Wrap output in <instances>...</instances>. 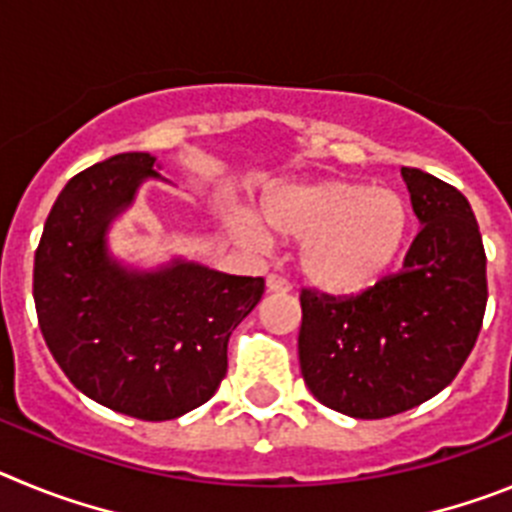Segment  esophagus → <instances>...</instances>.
<instances>
[{
  "label": "esophagus",
  "instance_id": "obj_1",
  "mask_svg": "<svg viewBox=\"0 0 512 512\" xmlns=\"http://www.w3.org/2000/svg\"><path fill=\"white\" fill-rule=\"evenodd\" d=\"M266 289H269V292H277V295H287V292H292V284L284 277H279V274H269V277H266Z\"/></svg>",
  "mask_w": 512,
  "mask_h": 512
}]
</instances>
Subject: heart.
<instances>
[{"label":"heart","instance_id":"b5f03b06","mask_svg":"<svg viewBox=\"0 0 512 512\" xmlns=\"http://www.w3.org/2000/svg\"><path fill=\"white\" fill-rule=\"evenodd\" d=\"M410 220L400 192L346 179L287 184L264 200V223L302 241L305 277L336 295L364 292L395 266L408 243ZM238 233L251 243L266 241L253 217H241Z\"/></svg>","mask_w":512,"mask_h":512}]
</instances>
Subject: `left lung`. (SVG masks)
I'll return each mask as SVG.
<instances>
[{"mask_svg": "<svg viewBox=\"0 0 512 512\" xmlns=\"http://www.w3.org/2000/svg\"><path fill=\"white\" fill-rule=\"evenodd\" d=\"M423 228L402 271L359 295L302 289L300 369L325 408L361 420L405 413L454 382L487 307V256L467 197L402 166Z\"/></svg>", "mask_w": 512, "mask_h": 512, "instance_id": "8db88e82", "label": "left lung"}]
</instances>
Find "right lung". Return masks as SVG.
I'll list each match as a JSON object with an SVG mask.
<instances>
[{"label":"right lung","mask_w":512,"mask_h":512,"mask_svg":"<svg viewBox=\"0 0 512 512\" xmlns=\"http://www.w3.org/2000/svg\"><path fill=\"white\" fill-rule=\"evenodd\" d=\"M151 153H117L58 194L35 251L43 338L76 390L115 413L171 420L200 408L228 372V338L264 295L261 277L174 261L135 271L104 233L158 176Z\"/></svg>","instance_id":"right-lung-1"}]
</instances>
